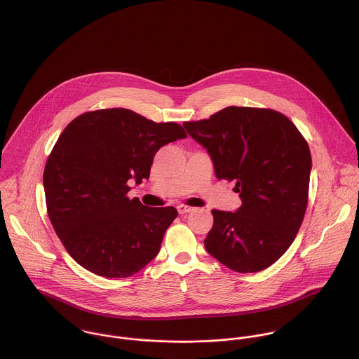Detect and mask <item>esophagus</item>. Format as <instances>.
Returning a JSON list of instances; mask_svg holds the SVG:
<instances>
[{"label":"esophagus","mask_w":359,"mask_h":359,"mask_svg":"<svg viewBox=\"0 0 359 359\" xmlns=\"http://www.w3.org/2000/svg\"><path fill=\"white\" fill-rule=\"evenodd\" d=\"M193 206H187V205H179V206H177V212H179L180 215H186V213H190V212H193Z\"/></svg>","instance_id":"34e87169"}]
</instances>
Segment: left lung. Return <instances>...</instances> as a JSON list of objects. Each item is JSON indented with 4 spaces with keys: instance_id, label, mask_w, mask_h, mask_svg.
Listing matches in <instances>:
<instances>
[{
    "instance_id": "obj_1",
    "label": "left lung",
    "mask_w": 359,
    "mask_h": 359,
    "mask_svg": "<svg viewBox=\"0 0 359 359\" xmlns=\"http://www.w3.org/2000/svg\"><path fill=\"white\" fill-rule=\"evenodd\" d=\"M183 126L209 151L217 179L235 182L242 198L233 213L212 210L205 248L239 273L269 268L291 246L306 213L311 156L304 135L266 108L228 107Z\"/></svg>"
}]
</instances>
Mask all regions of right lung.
I'll list each match as a JSON object with an SVG mask.
<instances>
[{"label":"right lung","mask_w":359,"mask_h":359,"mask_svg":"<svg viewBox=\"0 0 359 359\" xmlns=\"http://www.w3.org/2000/svg\"><path fill=\"white\" fill-rule=\"evenodd\" d=\"M187 134L124 108L86 111L57 139L43 170L46 209L57 236L84 269L108 278L138 273L160 251L172 206L130 199L128 180L149 179L160 147Z\"/></svg>","instance_id":"1"}]
</instances>
